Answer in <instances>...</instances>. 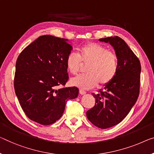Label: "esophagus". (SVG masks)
I'll list each match as a JSON object with an SVG mask.
<instances>
[{"label": "esophagus", "mask_w": 154, "mask_h": 154, "mask_svg": "<svg viewBox=\"0 0 154 154\" xmlns=\"http://www.w3.org/2000/svg\"><path fill=\"white\" fill-rule=\"evenodd\" d=\"M79 93H80V94H81V95H85V94L86 93V91H84V89H80Z\"/></svg>", "instance_id": "esophagus-1"}]
</instances>
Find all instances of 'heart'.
I'll return each instance as SVG.
<instances>
[{
    "mask_svg": "<svg viewBox=\"0 0 154 154\" xmlns=\"http://www.w3.org/2000/svg\"><path fill=\"white\" fill-rule=\"evenodd\" d=\"M87 64L86 74L79 75L70 80L71 84L83 89L106 85L113 79L119 67L118 57L104 45L90 43L80 47L77 53L70 52L66 57V66L68 72L77 74L82 64Z\"/></svg>",
    "mask_w": 154,
    "mask_h": 154,
    "instance_id": "b5f03b06",
    "label": "heart"
}]
</instances>
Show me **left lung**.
I'll list each match as a JSON object with an SVG mask.
<instances>
[{"mask_svg": "<svg viewBox=\"0 0 154 154\" xmlns=\"http://www.w3.org/2000/svg\"><path fill=\"white\" fill-rule=\"evenodd\" d=\"M109 43L118 57L116 77L100 93H93L95 105L86 112L87 118L96 127L107 128L121 122L136 104L140 93V62L122 38L111 36L100 38Z\"/></svg>", "mask_w": 154, "mask_h": 154, "instance_id": "left-lung-1", "label": "left lung"}]
</instances>
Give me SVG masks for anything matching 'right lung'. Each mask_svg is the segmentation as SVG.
<instances>
[{"label":"right lung","instance_id":"obj_1","mask_svg":"<svg viewBox=\"0 0 154 154\" xmlns=\"http://www.w3.org/2000/svg\"><path fill=\"white\" fill-rule=\"evenodd\" d=\"M66 38L41 36L25 48L16 63L14 90L24 113L43 125L62 116L68 100L79 94L77 87H62L68 80L66 59L72 47Z\"/></svg>","mask_w":154,"mask_h":154}]
</instances>
